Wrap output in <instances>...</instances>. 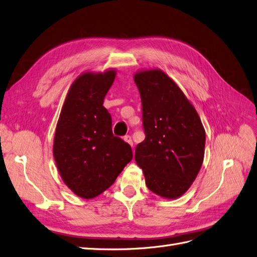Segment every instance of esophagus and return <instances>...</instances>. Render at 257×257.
Segmentation results:
<instances>
[{
    "instance_id": "34e87169",
    "label": "esophagus",
    "mask_w": 257,
    "mask_h": 257,
    "mask_svg": "<svg viewBox=\"0 0 257 257\" xmlns=\"http://www.w3.org/2000/svg\"><path fill=\"white\" fill-rule=\"evenodd\" d=\"M123 140H124L125 143H127L131 147H133V140H132V137H131V136H128V135L124 136V138H123Z\"/></svg>"
}]
</instances>
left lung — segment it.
Instances as JSON below:
<instances>
[{
	"instance_id": "1",
	"label": "left lung",
	"mask_w": 257,
	"mask_h": 257,
	"mask_svg": "<svg viewBox=\"0 0 257 257\" xmlns=\"http://www.w3.org/2000/svg\"><path fill=\"white\" fill-rule=\"evenodd\" d=\"M146 139L135 150L147 187L165 199L189 189L204 159L205 130L181 88L161 69L138 71Z\"/></svg>"
}]
</instances>
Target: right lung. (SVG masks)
I'll use <instances>...</instances> for the list:
<instances>
[{
    "mask_svg": "<svg viewBox=\"0 0 257 257\" xmlns=\"http://www.w3.org/2000/svg\"><path fill=\"white\" fill-rule=\"evenodd\" d=\"M116 70L85 72L72 83L56 125L53 155L64 183L76 196L93 199L113 184L133 158L132 149L113 136L104 98Z\"/></svg>",
    "mask_w": 257,
    "mask_h": 257,
    "instance_id": "right-lung-1",
    "label": "right lung"
}]
</instances>
